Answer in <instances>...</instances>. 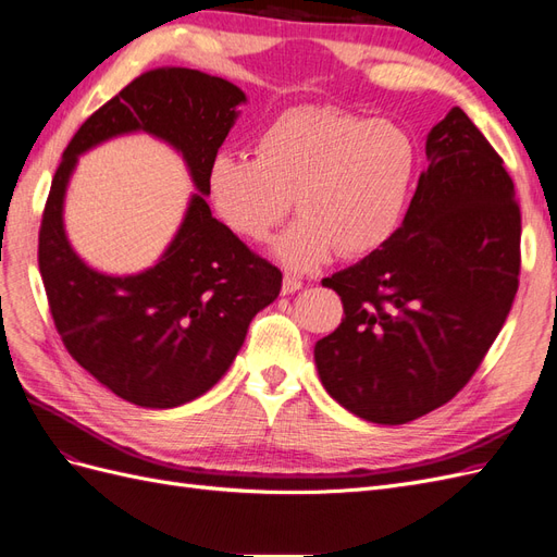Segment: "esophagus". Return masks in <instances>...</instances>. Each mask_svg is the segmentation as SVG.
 I'll return each instance as SVG.
<instances>
[{
  "mask_svg": "<svg viewBox=\"0 0 557 557\" xmlns=\"http://www.w3.org/2000/svg\"><path fill=\"white\" fill-rule=\"evenodd\" d=\"M301 278L299 276H295V274H285L283 276V285H281V293L283 295H290V293H295V290H299L301 288Z\"/></svg>",
  "mask_w": 557,
  "mask_h": 557,
  "instance_id": "1",
  "label": "esophagus"
}]
</instances>
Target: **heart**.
I'll use <instances>...</instances> for the list:
<instances>
[{
    "label": "heart",
    "mask_w": 557,
    "mask_h": 557,
    "mask_svg": "<svg viewBox=\"0 0 557 557\" xmlns=\"http://www.w3.org/2000/svg\"><path fill=\"white\" fill-rule=\"evenodd\" d=\"M416 174L409 129L307 104L272 117L252 139V158L218 153L207 170V195L218 221L248 242H264L293 201L299 215L274 252L293 269H311L336 248L360 258L391 242Z\"/></svg>",
    "instance_id": "heart-1"
}]
</instances>
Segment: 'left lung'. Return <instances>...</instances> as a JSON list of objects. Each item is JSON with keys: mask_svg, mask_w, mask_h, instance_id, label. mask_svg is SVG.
Masks as SVG:
<instances>
[{"mask_svg": "<svg viewBox=\"0 0 557 557\" xmlns=\"http://www.w3.org/2000/svg\"><path fill=\"white\" fill-rule=\"evenodd\" d=\"M425 156L395 237L323 278L346 315L313 348L318 376L344 409L379 425L458 395L518 290L520 207L497 150L453 107Z\"/></svg>", "mask_w": 557, "mask_h": 557, "instance_id": "1", "label": "left lung"}]
</instances>
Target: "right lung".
I'll list each match as a JSON object with an SVG mask.
<instances>
[{"label":"right lung","mask_w":557,"mask_h":557,"mask_svg":"<svg viewBox=\"0 0 557 557\" xmlns=\"http://www.w3.org/2000/svg\"><path fill=\"white\" fill-rule=\"evenodd\" d=\"M244 102L225 78L185 66L150 70L78 127L50 183L39 272L55 330L88 374L137 407L172 409L211 391L237 358L252 315L281 293V269L215 221L207 205V170ZM129 131L174 145L200 193L158 265L109 277L75 256L61 207L77 156Z\"/></svg>","instance_id":"obj_1"}]
</instances>
